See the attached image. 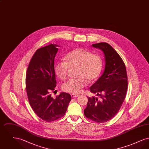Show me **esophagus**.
Here are the masks:
<instances>
[{
	"instance_id": "obj_1",
	"label": "esophagus",
	"mask_w": 149,
	"mask_h": 149,
	"mask_svg": "<svg viewBox=\"0 0 149 149\" xmlns=\"http://www.w3.org/2000/svg\"><path fill=\"white\" fill-rule=\"evenodd\" d=\"M71 97L72 98H75V97H77L79 96V94H72L71 95Z\"/></svg>"
}]
</instances>
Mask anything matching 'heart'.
<instances>
[{
	"instance_id": "obj_1",
	"label": "heart",
	"mask_w": 149,
	"mask_h": 149,
	"mask_svg": "<svg viewBox=\"0 0 149 149\" xmlns=\"http://www.w3.org/2000/svg\"><path fill=\"white\" fill-rule=\"evenodd\" d=\"M64 61L57 62L54 65V71L57 77L65 80L68 76L69 68H77V79H72L62 86L66 92L76 94L84 87L87 81H95L102 70L103 60L98 54H93L89 50L78 48L72 50L64 57Z\"/></svg>"
}]
</instances>
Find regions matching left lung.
Returning a JSON list of instances; mask_svg holds the SVG:
<instances>
[{"label": "left lung", "instance_id": "obj_1", "mask_svg": "<svg viewBox=\"0 0 149 149\" xmlns=\"http://www.w3.org/2000/svg\"><path fill=\"white\" fill-rule=\"evenodd\" d=\"M92 46L103 52L105 70L90 88V91L99 95L100 99L88 97L84 113L88 119L103 123L113 118L120 109L127 90V75L123 60L110 45L100 42Z\"/></svg>", "mask_w": 149, "mask_h": 149}]
</instances>
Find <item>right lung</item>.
<instances>
[{"instance_id": "obj_1", "label": "right lung", "mask_w": 149, "mask_h": 149, "mask_svg": "<svg viewBox=\"0 0 149 149\" xmlns=\"http://www.w3.org/2000/svg\"><path fill=\"white\" fill-rule=\"evenodd\" d=\"M57 46L51 44L37 50L30 60L26 75L29 104L36 115L46 122L63 117L71 99L67 93H60L56 99L51 97L56 84L54 68Z\"/></svg>"}]
</instances>
